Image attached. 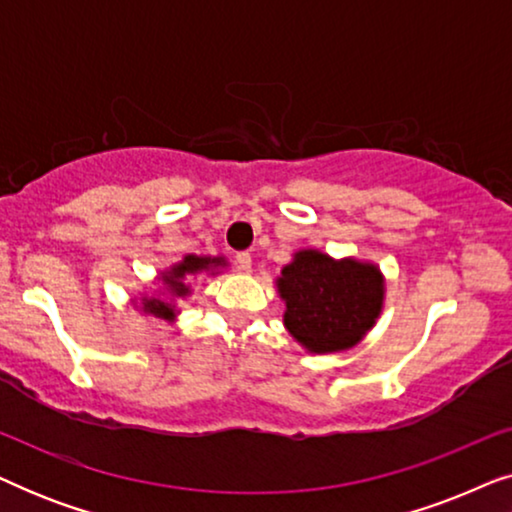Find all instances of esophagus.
<instances>
[{
    "label": "esophagus",
    "mask_w": 512,
    "mask_h": 512,
    "mask_svg": "<svg viewBox=\"0 0 512 512\" xmlns=\"http://www.w3.org/2000/svg\"><path fill=\"white\" fill-rule=\"evenodd\" d=\"M235 265H237V270L249 272L251 270V254H247V251H240V254H235Z\"/></svg>",
    "instance_id": "obj_1"
}]
</instances>
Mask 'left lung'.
<instances>
[{
	"instance_id": "left-lung-1",
	"label": "left lung",
	"mask_w": 512,
	"mask_h": 512,
	"mask_svg": "<svg viewBox=\"0 0 512 512\" xmlns=\"http://www.w3.org/2000/svg\"><path fill=\"white\" fill-rule=\"evenodd\" d=\"M284 326L307 352L331 354L359 345L375 326L384 303V277L377 265L317 249L293 254L277 277Z\"/></svg>"
}]
</instances>
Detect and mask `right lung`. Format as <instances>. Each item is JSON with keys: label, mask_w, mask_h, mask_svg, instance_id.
<instances>
[{"label": "right lung", "mask_w": 512, "mask_h": 512, "mask_svg": "<svg viewBox=\"0 0 512 512\" xmlns=\"http://www.w3.org/2000/svg\"><path fill=\"white\" fill-rule=\"evenodd\" d=\"M219 265H226L221 256H195V254H188L184 256V261H179L177 265H172L170 270L163 272V284H165V293L167 298H158V296H151V298H142V310L153 314V317L158 319H165V321H172L174 314V300L177 298H184L191 293L188 289V279L193 275H200V272H212L214 275V268H219Z\"/></svg>", "instance_id": "1"}]
</instances>
